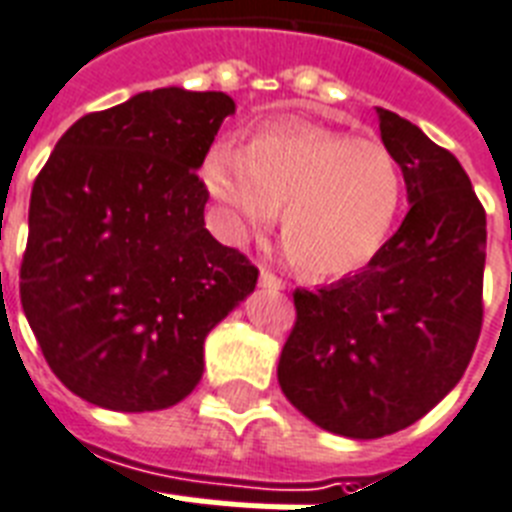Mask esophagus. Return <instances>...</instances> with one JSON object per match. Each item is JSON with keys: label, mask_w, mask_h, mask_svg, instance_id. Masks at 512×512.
Instances as JSON below:
<instances>
[{"label": "esophagus", "mask_w": 512, "mask_h": 512, "mask_svg": "<svg viewBox=\"0 0 512 512\" xmlns=\"http://www.w3.org/2000/svg\"><path fill=\"white\" fill-rule=\"evenodd\" d=\"M260 286L268 289V292H284L286 289L284 281L278 276H273V273H268V270H260Z\"/></svg>", "instance_id": "34e87169"}]
</instances>
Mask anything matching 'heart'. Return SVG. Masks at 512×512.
<instances>
[{
	"label": "heart",
	"instance_id": "b5f03b06",
	"mask_svg": "<svg viewBox=\"0 0 512 512\" xmlns=\"http://www.w3.org/2000/svg\"><path fill=\"white\" fill-rule=\"evenodd\" d=\"M202 184L234 247L263 234L281 207L286 252L313 278L363 270L389 242L405 199L400 162L381 141L302 123L263 128L242 149L215 144Z\"/></svg>",
	"mask_w": 512,
	"mask_h": 512
}]
</instances>
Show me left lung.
<instances>
[{"label": "left lung", "instance_id": "left-lung-1", "mask_svg": "<svg viewBox=\"0 0 512 512\" xmlns=\"http://www.w3.org/2000/svg\"><path fill=\"white\" fill-rule=\"evenodd\" d=\"M384 147L405 178L397 234L355 276L297 289L278 360L286 400L350 439L407 429L455 389L481 331L486 213L447 149L378 107Z\"/></svg>", "mask_w": 512, "mask_h": 512}]
</instances>
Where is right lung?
<instances>
[{"mask_svg":"<svg viewBox=\"0 0 512 512\" xmlns=\"http://www.w3.org/2000/svg\"><path fill=\"white\" fill-rule=\"evenodd\" d=\"M223 91H141L76 120L36 178L20 302L70 392L152 413L194 392L207 334L255 292L257 268L205 228L197 178Z\"/></svg>","mask_w":512,"mask_h":512,"instance_id":"1","label":"right lung"}]
</instances>
